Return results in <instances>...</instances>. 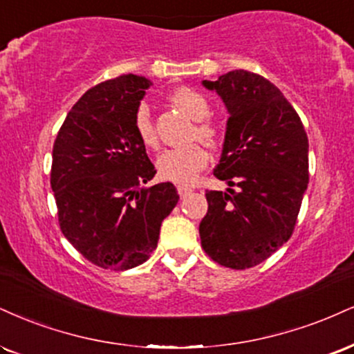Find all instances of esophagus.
<instances>
[{
  "instance_id": "1",
  "label": "esophagus",
  "mask_w": 354,
  "mask_h": 354,
  "mask_svg": "<svg viewBox=\"0 0 354 354\" xmlns=\"http://www.w3.org/2000/svg\"><path fill=\"white\" fill-rule=\"evenodd\" d=\"M178 193H180L181 198H186V196L193 193V188H189V186H185V185H180L178 186Z\"/></svg>"
}]
</instances>
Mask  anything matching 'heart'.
Returning a JSON list of instances; mask_svg holds the SVG:
<instances>
[{
  "label": "heart",
  "instance_id": "obj_1",
  "mask_svg": "<svg viewBox=\"0 0 354 354\" xmlns=\"http://www.w3.org/2000/svg\"><path fill=\"white\" fill-rule=\"evenodd\" d=\"M169 102L183 113L196 120L193 129V140H201L207 147H218L224 140V129L219 122L209 117L211 104L203 92L193 87L176 88ZM133 130L136 138L145 148L156 150L158 148V136H156L155 123L148 107H138L133 117ZM209 163V155L201 143L188 145L185 148H174L161 153L156 160L158 174L166 181L191 185L196 181L198 174Z\"/></svg>",
  "mask_w": 354,
  "mask_h": 354
}]
</instances>
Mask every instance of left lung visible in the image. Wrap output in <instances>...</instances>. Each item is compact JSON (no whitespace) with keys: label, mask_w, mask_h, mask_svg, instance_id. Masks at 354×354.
Wrapping results in <instances>:
<instances>
[{"label":"left lung","mask_w":354,"mask_h":354,"mask_svg":"<svg viewBox=\"0 0 354 354\" xmlns=\"http://www.w3.org/2000/svg\"><path fill=\"white\" fill-rule=\"evenodd\" d=\"M203 84L231 113L214 168L231 188L206 191L201 245L219 266L245 270L292 237L308 186V136L290 102L262 75L232 71Z\"/></svg>","instance_id":"1"}]
</instances>
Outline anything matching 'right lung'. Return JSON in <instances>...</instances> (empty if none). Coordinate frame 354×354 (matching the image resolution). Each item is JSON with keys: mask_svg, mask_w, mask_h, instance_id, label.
Segmentation results:
<instances>
[{"mask_svg": "<svg viewBox=\"0 0 354 354\" xmlns=\"http://www.w3.org/2000/svg\"><path fill=\"white\" fill-rule=\"evenodd\" d=\"M148 85L133 74L93 85L67 113L53 147L50 188L61 231L102 269L148 261L180 199L169 181L143 188L156 169L136 138L133 117Z\"/></svg>", "mask_w": 354, "mask_h": 354, "instance_id": "1", "label": "right lung"}]
</instances>
